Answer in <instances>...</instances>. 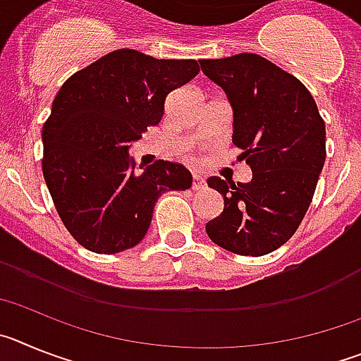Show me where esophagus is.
Here are the masks:
<instances>
[{
    "label": "esophagus",
    "instance_id": "obj_1",
    "mask_svg": "<svg viewBox=\"0 0 361 361\" xmlns=\"http://www.w3.org/2000/svg\"><path fill=\"white\" fill-rule=\"evenodd\" d=\"M191 186H193V190L197 191L204 190V188H206V178L199 173H193V184H191Z\"/></svg>",
    "mask_w": 361,
    "mask_h": 361
}]
</instances>
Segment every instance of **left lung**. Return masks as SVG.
I'll return each mask as SVG.
<instances>
[{"mask_svg": "<svg viewBox=\"0 0 361 361\" xmlns=\"http://www.w3.org/2000/svg\"><path fill=\"white\" fill-rule=\"evenodd\" d=\"M204 75L224 90L233 110V142L250 164V183L209 177L224 212L206 224L216 245L262 257L295 235L325 162V123L309 90L266 57L237 54L200 59Z\"/></svg>", "mask_w": 361, "mask_h": 361, "instance_id": "left-lung-1", "label": "left lung"}]
</instances>
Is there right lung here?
Listing matches in <instances>:
<instances>
[{
  "label": "right lung",
  "instance_id": "right-lung-1",
  "mask_svg": "<svg viewBox=\"0 0 361 361\" xmlns=\"http://www.w3.org/2000/svg\"><path fill=\"white\" fill-rule=\"evenodd\" d=\"M199 73L195 59L110 52L65 81L43 126V177L63 224L82 247L114 255L145 238L164 191L191 188L183 164L135 171L130 146L161 123L166 95Z\"/></svg>",
  "mask_w": 361,
  "mask_h": 361
}]
</instances>
